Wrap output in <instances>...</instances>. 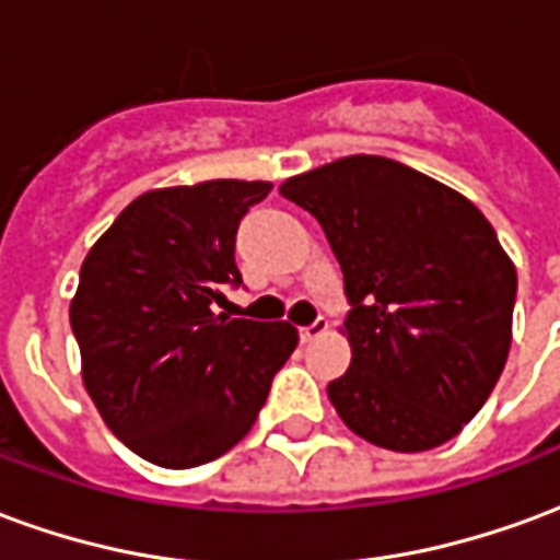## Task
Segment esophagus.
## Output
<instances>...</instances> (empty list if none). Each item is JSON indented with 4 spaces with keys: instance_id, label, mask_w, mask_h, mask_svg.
<instances>
[{
    "instance_id": "esophagus-1",
    "label": "esophagus",
    "mask_w": 560,
    "mask_h": 560,
    "mask_svg": "<svg viewBox=\"0 0 560 560\" xmlns=\"http://www.w3.org/2000/svg\"><path fill=\"white\" fill-rule=\"evenodd\" d=\"M327 329H329L327 317H317L315 324H308V327L300 329V339L308 345V341H315V339H320V336H327Z\"/></svg>"
}]
</instances>
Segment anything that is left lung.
I'll list each match as a JSON object with an SVG mask.
<instances>
[{
  "label": "left lung",
  "instance_id": "left-lung-1",
  "mask_svg": "<svg viewBox=\"0 0 560 560\" xmlns=\"http://www.w3.org/2000/svg\"><path fill=\"white\" fill-rule=\"evenodd\" d=\"M279 191L308 209L345 272L351 369L341 422L393 453L456 438L504 372L516 267L456 188L384 155H348Z\"/></svg>",
  "mask_w": 560,
  "mask_h": 560
}]
</instances>
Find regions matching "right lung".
<instances>
[{"instance_id":"obj_1","label":"right lung","mask_w":560,"mask_h":560,"mask_svg":"<svg viewBox=\"0 0 560 560\" xmlns=\"http://www.w3.org/2000/svg\"><path fill=\"white\" fill-rule=\"evenodd\" d=\"M272 183L209 179L135 197L80 267L71 329L107 429L161 468H195L252 432L296 348L288 320L215 315L240 284L236 228Z\"/></svg>"}]
</instances>
